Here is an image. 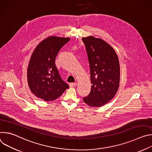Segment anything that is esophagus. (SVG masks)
I'll list each match as a JSON object with an SVG mask.
<instances>
[{
    "instance_id": "1",
    "label": "esophagus",
    "mask_w": 152,
    "mask_h": 152,
    "mask_svg": "<svg viewBox=\"0 0 152 152\" xmlns=\"http://www.w3.org/2000/svg\"><path fill=\"white\" fill-rule=\"evenodd\" d=\"M76 85H77V83H70V87H75Z\"/></svg>"
}]
</instances>
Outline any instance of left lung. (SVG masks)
<instances>
[{"label": "left lung", "mask_w": 152, "mask_h": 152, "mask_svg": "<svg viewBox=\"0 0 152 152\" xmlns=\"http://www.w3.org/2000/svg\"><path fill=\"white\" fill-rule=\"evenodd\" d=\"M88 58L91 90L83 97L91 107H100L109 102L116 94L120 83V64L114 49L101 38L89 36L82 38Z\"/></svg>", "instance_id": "left-lung-1"}]
</instances>
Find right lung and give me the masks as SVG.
<instances>
[{
  "label": "right lung",
  "mask_w": 152,
  "mask_h": 152,
  "mask_svg": "<svg viewBox=\"0 0 152 152\" xmlns=\"http://www.w3.org/2000/svg\"><path fill=\"white\" fill-rule=\"evenodd\" d=\"M70 39L69 37L50 36L40 42L34 49L28 65L27 78L29 87L37 97L46 102L53 101L69 88L59 74L55 59Z\"/></svg>",
  "instance_id": "add662e5"
}]
</instances>
